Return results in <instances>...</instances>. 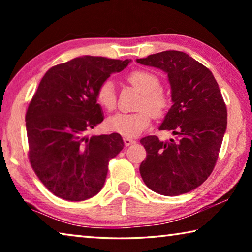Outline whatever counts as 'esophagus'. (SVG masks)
Returning a JSON list of instances; mask_svg holds the SVG:
<instances>
[{
  "label": "esophagus",
  "instance_id": "1",
  "mask_svg": "<svg viewBox=\"0 0 252 252\" xmlns=\"http://www.w3.org/2000/svg\"><path fill=\"white\" fill-rule=\"evenodd\" d=\"M123 142H125L126 147H129V146H131V144L135 143V140L131 139V138H123Z\"/></svg>",
  "mask_w": 252,
  "mask_h": 252
}]
</instances>
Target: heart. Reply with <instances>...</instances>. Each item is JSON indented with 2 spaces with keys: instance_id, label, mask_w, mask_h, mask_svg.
<instances>
[{
  "instance_id": "b5f03b06",
  "label": "heart",
  "mask_w": 252,
  "mask_h": 252,
  "mask_svg": "<svg viewBox=\"0 0 252 252\" xmlns=\"http://www.w3.org/2000/svg\"><path fill=\"white\" fill-rule=\"evenodd\" d=\"M126 81L141 92L138 109L133 113H118L106 121L108 129L126 138L139 135L150 126L152 116L161 118L167 112L171 100L161 87L159 76L147 70H134L126 75ZM96 101L104 110L113 111L117 106V95L112 81L105 80L96 90Z\"/></svg>"
}]
</instances>
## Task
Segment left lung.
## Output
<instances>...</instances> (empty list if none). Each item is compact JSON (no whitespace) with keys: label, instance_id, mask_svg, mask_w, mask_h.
Here are the masks:
<instances>
[{"label":"left lung","instance_id":"8db88e82","mask_svg":"<svg viewBox=\"0 0 252 252\" xmlns=\"http://www.w3.org/2000/svg\"><path fill=\"white\" fill-rule=\"evenodd\" d=\"M136 62L168 73L173 105L159 129L176 135L165 142L156 135L140 140L147 151L140 174L157 193L190 192L213 171L227 129L219 85L208 67L180 51H163Z\"/></svg>","mask_w":252,"mask_h":252}]
</instances>
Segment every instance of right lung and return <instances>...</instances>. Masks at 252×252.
I'll return each mask as SVG.
<instances>
[{
    "label": "right lung",
    "mask_w": 252,
    "mask_h": 252,
    "mask_svg": "<svg viewBox=\"0 0 252 252\" xmlns=\"http://www.w3.org/2000/svg\"><path fill=\"white\" fill-rule=\"evenodd\" d=\"M129 60L75 58L46 72L25 114L29 160L50 192L83 201L103 187L108 165L123 149L119 133L88 136L103 121L96 90Z\"/></svg>",
    "instance_id": "obj_1"
}]
</instances>
